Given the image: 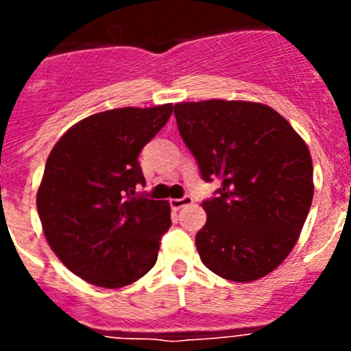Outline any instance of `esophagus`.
Masks as SVG:
<instances>
[{"label":"esophagus","instance_id":"esophagus-1","mask_svg":"<svg viewBox=\"0 0 351 351\" xmlns=\"http://www.w3.org/2000/svg\"><path fill=\"white\" fill-rule=\"evenodd\" d=\"M191 202H193V198H191L190 195H184L182 198H170V207H172L173 210H179Z\"/></svg>","mask_w":351,"mask_h":351}]
</instances>
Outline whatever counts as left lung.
Here are the masks:
<instances>
[{"label": "left lung", "instance_id": "left-lung-1", "mask_svg": "<svg viewBox=\"0 0 351 351\" xmlns=\"http://www.w3.org/2000/svg\"><path fill=\"white\" fill-rule=\"evenodd\" d=\"M186 147L206 182L207 221L195 237L204 265L247 283L274 271L295 246L313 202L308 145L274 108L206 100L173 107Z\"/></svg>", "mask_w": 351, "mask_h": 351}]
</instances>
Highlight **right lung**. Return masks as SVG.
I'll use <instances>...</instances> for the list:
<instances>
[{
	"label": "right lung",
	"instance_id": "obj_1",
	"mask_svg": "<svg viewBox=\"0 0 351 351\" xmlns=\"http://www.w3.org/2000/svg\"><path fill=\"white\" fill-rule=\"evenodd\" d=\"M170 116V104L105 110L71 126L49 154L40 221L58 258L84 281L121 288L156 263L170 206L135 190L145 184L138 154Z\"/></svg>",
	"mask_w": 351,
	"mask_h": 351
}]
</instances>
